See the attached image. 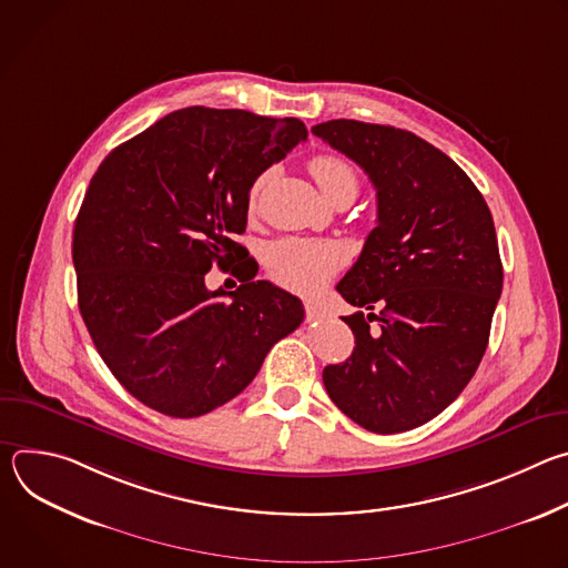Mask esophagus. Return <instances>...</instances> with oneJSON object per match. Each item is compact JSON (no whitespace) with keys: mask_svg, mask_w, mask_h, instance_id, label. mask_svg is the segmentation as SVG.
Wrapping results in <instances>:
<instances>
[{"mask_svg":"<svg viewBox=\"0 0 568 568\" xmlns=\"http://www.w3.org/2000/svg\"><path fill=\"white\" fill-rule=\"evenodd\" d=\"M305 316H307V321H316L323 316V310L314 303H305Z\"/></svg>","mask_w":568,"mask_h":568,"instance_id":"1","label":"esophagus"}]
</instances>
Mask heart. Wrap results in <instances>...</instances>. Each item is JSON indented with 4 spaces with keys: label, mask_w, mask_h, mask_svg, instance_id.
Instances as JSON below:
<instances>
[{
    "label": "heart",
    "mask_w": 568,
    "mask_h": 568,
    "mask_svg": "<svg viewBox=\"0 0 568 568\" xmlns=\"http://www.w3.org/2000/svg\"><path fill=\"white\" fill-rule=\"evenodd\" d=\"M310 173L318 189L331 202L342 197H355L359 180L355 169L346 159L335 154H318L310 161ZM263 180L256 182L252 191V204L261 191ZM267 272L270 276L287 290L310 294L321 285H326L344 263V252L335 242L307 240V237H285L274 242L267 250Z\"/></svg>",
    "instance_id": "1"
}]
</instances>
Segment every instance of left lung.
<instances>
[{
	"label": "left lung",
	"instance_id": "1",
	"mask_svg": "<svg viewBox=\"0 0 568 568\" xmlns=\"http://www.w3.org/2000/svg\"><path fill=\"white\" fill-rule=\"evenodd\" d=\"M312 134L377 191V226L337 285L362 307L342 316L355 348L323 368V384L368 432L416 429L460 395L488 348L504 287L493 213L465 171L414 132L335 119Z\"/></svg>",
	"mask_w": 568,
	"mask_h": 568
}]
</instances>
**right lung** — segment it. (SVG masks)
Returning <instances> with one entry per match:
<instances>
[{
  "mask_svg": "<svg viewBox=\"0 0 568 568\" xmlns=\"http://www.w3.org/2000/svg\"><path fill=\"white\" fill-rule=\"evenodd\" d=\"M307 130L298 119L186 108L114 148L73 224L78 307L92 342L145 407L197 418L245 390L303 305L254 281L250 191ZM248 258L245 260L244 256ZM217 264L241 285L211 293Z\"/></svg>",
  "mask_w": 568,
  "mask_h": 568,
  "instance_id": "right-lung-1",
  "label": "right lung"
}]
</instances>
